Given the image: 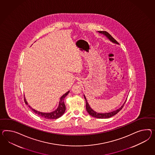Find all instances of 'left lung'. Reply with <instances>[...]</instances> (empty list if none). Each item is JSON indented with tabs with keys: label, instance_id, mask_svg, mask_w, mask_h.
Masks as SVG:
<instances>
[{
	"label": "left lung",
	"instance_id": "left-lung-1",
	"mask_svg": "<svg viewBox=\"0 0 155 155\" xmlns=\"http://www.w3.org/2000/svg\"><path fill=\"white\" fill-rule=\"evenodd\" d=\"M98 32H99V33H101L102 34H103L104 35L106 36L107 37V39H108L109 40H110L111 42L115 43V44H119V43L116 40H115V39L108 32H107V31H100ZM84 98L85 99L86 109H87V111L88 112V114L89 115H91V116L95 117V118H98V119H107V118H110V117H112L113 116H114L116 114H117L123 108V107H124L125 103L126 102V101H127L126 100L125 101V102L123 103V104L121 107H120L119 109H117V110H116L115 111H112V112H107V113H98V112L94 111L93 109H91V107H90L89 103L87 102V98H86L85 95H84Z\"/></svg>",
	"mask_w": 155,
	"mask_h": 155
}]
</instances>
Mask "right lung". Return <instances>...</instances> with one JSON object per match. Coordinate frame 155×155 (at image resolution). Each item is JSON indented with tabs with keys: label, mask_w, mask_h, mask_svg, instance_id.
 I'll return each instance as SVG.
<instances>
[{
	"label": "right lung",
	"mask_w": 155,
	"mask_h": 155,
	"mask_svg": "<svg viewBox=\"0 0 155 155\" xmlns=\"http://www.w3.org/2000/svg\"><path fill=\"white\" fill-rule=\"evenodd\" d=\"M70 91H68V92H66L65 94H64L60 99V102H59V104L58 106L57 107V108L56 110L54 111H52L51 112H48V113H45V112H42L40 111H37L35 109L32 108L31 106H28V107L30 108V109H31L32 111H33L34 113L36 114L37 115L40 116L42 117H44L45 119H56L60 117L61 116H62L64 115L65 110H66V106L64 103V98L66 97V95H68ZM24 101L26 104H28V103L26 101V100L25 99V97L24 98Z\"/></svg>",
	"instance_id": "obj_1"
}]
</instances>
